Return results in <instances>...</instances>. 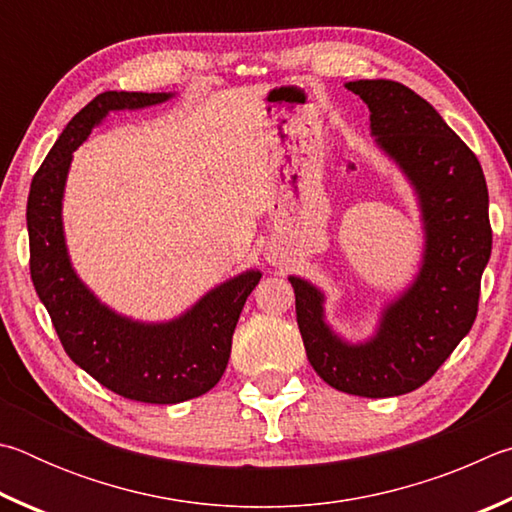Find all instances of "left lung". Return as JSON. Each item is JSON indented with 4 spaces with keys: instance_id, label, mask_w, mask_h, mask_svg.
<instances>
[{
    "instance_id": "obj_1",
    "label": "left lung",
    "mask_w": 512,
    "mask_h": 512,
    "mask_svg": "<svg viewBox=\"0 0 512 512\" xmlns=\"http://www.w3.org/2000/svg\"><path fill=\"white\" fill-rule=\"evenodd\" d=\"M346 87L369 105L375 143L418 195L423 265L364 344H346L330 330L324 294L315 285L299 276L290 283L303 346L319 378L351 396L391 398L423 387L477 319L492 249L488 186L477 155L423 96L396 80H355Z\"/></svg>"
}]
</instances>
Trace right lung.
Returning <instances> with one entry per match:
<instances>
[{
	"label": "right lung",
	"mask_w": 512,
	"mask_h": 512,
	"mask_svg": "<svg viewBox=\"0 0 512 512\" xmlns=\"http://www.w3.org/2000/svg\"><path fill=\"white\" fill-rule=\"evenodd\" d=\"M173 94L103 92L67 123L31 182L26 227L31 281L65 353L119 396L150 405H177L220 382L231 337L261 272L249 270L218 285L166 324H141L103 306L69 263L62 233V193L71 155L107 112L164 103Z\"/></svg>",
	"instance_id": "1"
}]
</instances>
